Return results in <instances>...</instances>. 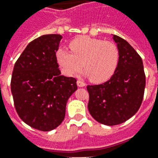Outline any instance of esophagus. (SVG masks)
<instances>
[{
	"label": "esophagus",
	"instance_id": "obj_1",
	"mask_svg": "<svg viewBox=\"0 0 158 158\" xmlns=\"http://www.w3.org/2000/svg\"><path fill=\"white\" fill-rule=\"evenodd\" d=\"M77 85L79 86V87H84V86H85V84L81 81V80H78L77 81Z\"/></svg>",
	"mask_w": 158,
	"mask_h": 158
}]
</instances>
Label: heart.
I'll return each instance as SVG.
<instances>
[{
  "label": "heart",
  "instance_id": "b5f03b06",
  "mask_svg": "<svg viewBox=\"0 0 158 158\" xmlns=\"http://www.w3.org/2000/svg\"><path fill=\"white\" fill-rule=\"evenodd\" d=\"M71 52L59 49L56 57L68 75H73L83 68L85 75L93 83L105 82L113 75L119 61V51L115 43L79 36L69 44Z\"/></svg>",
  "mask_w": 158,
  "mask_h": 158
}]
</instances>
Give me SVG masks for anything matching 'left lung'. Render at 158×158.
Here are the masks:
<instances>
[{
	"instance_id": "8db88e82",
	"label": "left lung",
	"mask_w": 158,
	"mask_h": 158,
	"mask_svg": "<svg viewBox=\"0 0 158 158\" xmlns=\"http://www.w3.org/2000/svg\"><path fill=\"white\" fill-rule=\"evenodd\" d=\"M119 61L111 79L97 85H88V109L97 122L117 125L133 117L142 103L146 75L141 57L125 40L113 35Z\"/></svg>"
}]
</instances>
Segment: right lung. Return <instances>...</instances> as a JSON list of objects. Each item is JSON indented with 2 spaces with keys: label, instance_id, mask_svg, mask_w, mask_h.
<instances>
[{
  "label": "right lung",
  "instance_id": "right-lung-1",
  "mask_svg": "<svg viewBox=\"0 0 158 158\" xmlns=\"http://www.w3.org/2000/svg\"><path fill=\"white\" fill-rule=\"evenodd\" d=\"M62 36L45 35L27 45L17 60L11 80L13 102L23 122L34 129L50 131L64 119L69 98L77 80L61 74L56 61Z\"/></svg>",
  "mask_w": 158,
  "mask_h": 158
}]
</instances>
